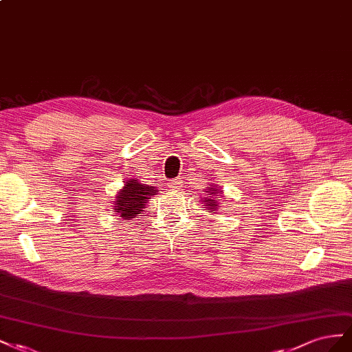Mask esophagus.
<instances>
[{
  "instance_id": "obj_1",
  "label": "esophagus",
  "mask_w": 352,
  "mask_h": 352,
  "mask_svg": "<svg viewBox=\"0 0 352 352\" xmlns=\"http://www.w3.org/2000/svg\"><path fill=\"white\" fill-rule=\"evenodd\" d=\"M169 187H170V188H182V187H183V179H182V178L170 179V182H169Z\"/></svg>"
}]
</instances>
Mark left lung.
Returning <instances> with one entry per match:
<instances>
[{
	"label": "left lung",
	"instance_id": "obj_1",
	"mask_svg": "<svg viewBox=\"0 0 352 352\" xmlns=\"http://www.w3.org/2000/svg\"><path fill=\"white\" fill-rule=\"evenodd\" d=\"M206 190H209V192H208L206 197H202V202L205 204L208 212H212V210L219 208V204H218L219 202V195L218 193L223 195V192H219L218 187H214V188L208 187Z\"/></svg>",
	"mask_w": 352,
	"mask_h": 352
}]
</instances>
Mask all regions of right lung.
Here are the masks:
<instances>
[{
	"label": "right lung",
	"instance_id": "obj_1",
	"mask_svg": "<svg viewBox=\"0 0 352 352\" xmlns=\"http://www.w3.org/2000/svg\"><path fill=\"white\" fill-rule=\"evenodd\" d=\"M156 192H159V190H156L153 186L142 184L134 178L128 179L124 188L119 190L116 196L113 204L115 212L124 219L135 218L146 208L147 200L156 195Z\"/></svg>",
	"mask_w": 352,
	"mask_h": 352
}]
</instances>
